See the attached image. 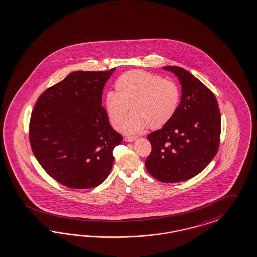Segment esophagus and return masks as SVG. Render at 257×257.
I'll return each instance as SVG.
<instances>
[{"mask_svg":"<svg viewBox=\"0 0 257 257\" xmlns=\"http://www.w3.org/2000/svg\"><path fill=\"white\" fill-rule=\"evenodd\" d=\"M137 139V136H125L124 137V141L126 142H133Z\"/></svg>","mask_w":257,"mask_h":257,"instance_id":"34e87169","label":"esophagus"}]
</instances>
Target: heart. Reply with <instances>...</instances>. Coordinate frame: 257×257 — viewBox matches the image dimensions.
<instances>
[{
  "label": "heart",
  "instance_id": "heart-1",
  "mask_svg": "<svg viewBox=\"0 0 257 257\" xmlns=\"http://www.w3.org/2000/svg\"><path fill=\"white\" fill-rule=\"evenodd\" d=\"M115 88L117 92L105 94V111L111 125L121 130L131 107L133 114L124 125V132L128 134L139 133L147 125L158 128L168 124L180 104L179 86L144 70L135 69L121 75Z\"/></svg>",
  "mask_w": 257,
  "mask_h": 257
}]
</instances>
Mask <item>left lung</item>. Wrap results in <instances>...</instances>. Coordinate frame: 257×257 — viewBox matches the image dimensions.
<instances>
[{"label": "left lung", "instance_id": "obj_1", "mask_svg": "<svg viewBox=\"0 0 257 257\" xmlns=\"http://www.w3.org/2000/svg\"><path fill=\"white\" fill-rule=\"evenodd\" d=\"M178 78L179 107L168 124L150 133L152 152L145 162L149 173L163 183L192 178L218 151L221 117L214 94L196 77L179 67H164Z\"/></svg>", "mask_w": 257, "mask_h": 257}]
</instances>
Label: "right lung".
<instances>
[{"mask_svg":"<svg viewBox=\"0 0 257 257\" xmlns=\"http://www.w3.org/2000/svg\"><path fill=\"white\" fill-rule=\"evenodd\" d=\"M74 71L39 97L29 141L43 169L71 189H91L108 176L123 136L112 128L102 95L114 72Z\"/></svg>","mask_w":257,"mask_h":257,"instance_id":"right-lung-1","label":"right lung"}]
</instances>
